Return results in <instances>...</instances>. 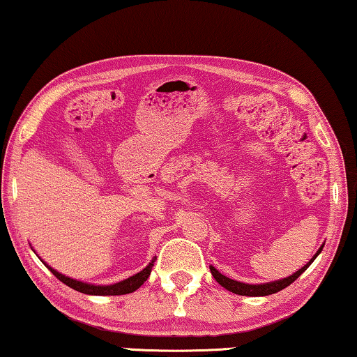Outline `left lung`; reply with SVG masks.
Listing matches in <instances>:
<instances>
[{"mask_svg": "<svg viewBox=\"0 0 357 357\" xmlns=\"http://www.w3.org/2000/svg\"><path fill=\"white\" fill-rule=\"evenodd\" d=\"M322 248H324V244L321 245L319 249H317V252L314 255L311 257V260L306 263L305 266H301L298 271H295L294 274H290V276L284 278V279H278V281H273V282H263V284H245V282H239L236 281V279H231L228 276H225V274H222L220 271L217 270V268H213L212 265L209 266L211 268V273L212 276L215 281L220 284L222 287H225L227 290H229V292L233 294H238V295H244V297H265V295H271V294H276L279 292V290L286 289L287 286H290L295 279H297L301 273H303L306 268H308L312 261L316 260V257L321 254Z\"/></svg>", "mask_w": 357, "mask_h": 357, "instance_id": "8db88e82", "label": "left lung"}]
</instances>
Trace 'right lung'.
I'll list each match as a JSON object with an SVG mask.
<instances>
[{"mask_svg": "<svg viewBox=\"0 0 357 357\" xmlns=\"http://www.w3.org/2000/svg\"><path fill=\"white\" fill-rule=\"evenodd\" d=\"M155 260L156 259H153L144 268V270H142L140 273L134 274V276L124 279V281H119L116 284H108V286H102V284H89V282L78 281V279L68 278V276H65V274L54 270L52 266H49L45 260H41V261L45 263L49 270H51L54 276L60 279V281H62L63 284H67L68 287L78 290V292H81V294H86V295H124V294L134 292V290L139 289L142 284L146 281L148 276H150V273H151L153 265H155Z\"/></svg>", "mask_w": 357, "mask_h": 357, "instance_id": "1", "label": "right lung"}]
</instances>
